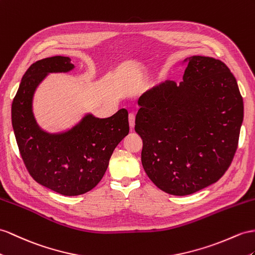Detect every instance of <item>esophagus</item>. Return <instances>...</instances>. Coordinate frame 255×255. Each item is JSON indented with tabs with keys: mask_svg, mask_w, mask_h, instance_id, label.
Segmentation results:
<instances>
[{
	"mask_svg": "<svg viewBox=\"0 0 255 255\" xmlns=\"http://www.w3.org/2000/svg\"><path fill=\"white\" fill-rule=\"evenodd\" d=\"M129 126H130V128H133L134 127V121H135V116H134V114L133 113H130L129 114Z\"/></svg>",
	"mask_w": 255,
	"mask_h": 255,
	"instance_id": "34e87169",
	"label": "esophagus"
}]
</instances>
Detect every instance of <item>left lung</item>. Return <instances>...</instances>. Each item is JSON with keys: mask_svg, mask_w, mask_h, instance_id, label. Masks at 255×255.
Returning <instances> with one entry per match:
<instances>
[{"mask_svg": "<svg viewBox=\"0 0 255 255\" xmlns=\"http://www.w3.org/2000/svg\"><path fill=\"white\" fill-rule=\"evenodd\" d=\"M183 82L166 81L139 98L134 130L142 166L168 194L190 195L215 183L236 153L244 100L227 65L192 56Z\"/></svg>", "mask_w": 255, "mask_h": 255, "instance_id": "left-lung-1", "label": "left lung"}]
</instances>
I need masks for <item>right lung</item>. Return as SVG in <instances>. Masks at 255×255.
Returning <instances> with one entry per match:
<instances>
[{"instance_id": "obj_1", "label": "right lung", "mask_w": 255, "mask_h": 255, "mask_svg": "<svg viewBox=\"0 0 255 255\" xmlns=\"http://www.w3.org/2000/svg\"><path fill=\"white\" fill-rule=\"evenodd\" d=\"M73 69L70 58L62 56L31 64L11 104L12 129L31 177L64 196L93 190L106 173L115 147L129 132L125 109L108 119L86 114L75 126L59 133L41 129L32 110L37 86L49 73H67Z\"/></svg>"}]
</instances>
